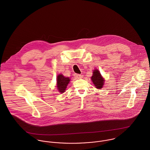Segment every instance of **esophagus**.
<instances>
[{
  "instance_id": "esophagus-1",
  "label": "esophagus",
  "mask_w": 150,
  "mask_h": 150,
  "mask_svg": "<svg viewBox=\"0 0 150 150\" xmlns=\"http://www.w3.org/2000/svg\"><path fill=\"white\" fill-rule=\"evenodd\" d=\"M74 76L77 79H81L82 77V75L81 74H74Z\"/></svg>"
}]
</instances>
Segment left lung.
I'll use <instances>...</instances> for the list:
<instances>
[{
	"instance_id": "obj_1",
	"label": "left lung",
	"mask_w": 150,
	"mask_h": 150,
	"mask_svg": "<svg viewBox=\"0 0 150 150\" xmlns=\"http://www.w3.org/2000/svg\"><path fill=\"white\" fill-rule=\"evenodd\" d=\"M91 80L93 84L97 89H101L103 86L105 79L102 77L100 71L98 70L95 69L93 70L92 76L91 77Z\"/></svg>"
}]
</instances>
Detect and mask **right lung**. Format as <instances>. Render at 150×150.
Returning a JSON list of instances; mask_svg holds the SVG:
<instances>
[{"label":"right lung","mask_w":150,"mask_h":150,"mask_svg":"<svg viewBox=\"0 0 150 150\" xmlns=\"http://www.w3.org/2000/svg\"><path fill=\"white\" fill-rule=\"evenodd\" d=\"M70 81V78L65 77L62 74H60L57 76V86L59 92H61V93L64 92Z\"/></svg>","instance_id":"right-lung-1"}]
</instances>
